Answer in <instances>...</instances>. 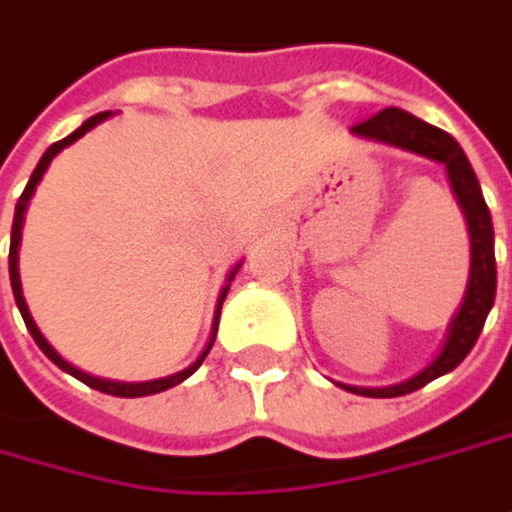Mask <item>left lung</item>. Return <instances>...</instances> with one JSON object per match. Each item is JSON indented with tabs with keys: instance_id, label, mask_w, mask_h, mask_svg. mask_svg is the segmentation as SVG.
<instances>
[{
	"instance_id": "1",
	"label": "left lung",
	"mask_w": 512,
	"mask_h": 512,
	"mask_svg": "<svg viewBox=\"0 0 512 512\" xmlns=\"http://www.w3.org/2000/svg\"><path fill=\"white\" fill-rule=\"evenodd\" d=\"M350 133L368 141H382L391 147H400L408 153L426 156L432 162H440L449 173L452 191L458 196V205L464 211L466 228H469V281H466V292L458 313L449 321L446 330V342L440 347L435 359L417 371L414 376H408L397 385H385V388H362V385H342L350 394L359 397H403L411 394L423 385H429L437 376L455 371L466 359V353L472 350V345L481 336V327L487 321V313L493 310L496 301V249H493V220H490V208L484 202L478 176L469 165V159L464 156L461 144L449 133L437 130L432 124L414 118L406 109L388 106L382 112L371 115L368 121H359L350 127Z\"/></svg>"
}]
</instances>
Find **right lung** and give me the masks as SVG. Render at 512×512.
I'll return each mask as SVG.
<instances>
[{
  "label": "right lung",
  "instance_id": "right-lung-1",
  "mask_svg": "<svg viewBox=\"0 0 512 512\" xmlns=\"http://www.w3.org/2000/svg\"><path fill=\"white\" fill-rule=\"evenodd\" d=\"M112 112H98V115H92L89 121H83L80 127H77L72 136L60 138V141H54L51 147H48L46 153H43V159H40V165L34 167V173H31V179H28V185H25V191L19 196V202H16V211H14V228H11V255H8V269H11V289H14V298H16V307H19V313L25 318V327H28V333L34 336V342L40 345V350L46 353L48 359L57 365V368H63L66 374H72L75 379H80L83 385H89V388H95V391H104V394H112V397H150V394H159V391H167V388H173V385H179V382H185L188 376L194 374L196 368L205 362V356H208V350L214 345V336H217V324H220V310H223V301H226V292L231 281H234V275H237V269H240V263L228 272V281L223 286V292H220V298H217V313H214V324H211V339H208V345L205 350L196 356L194 365H188L185 371H179V374H170L162 376V379H147V382H115V379H101V376H92L86 374V371H80L75 365H69L54 347L48 345L46 336L40 333V327L34 324V318L28 313V304H25V298H22V281H19V240H22V223H25V208H28V199L34 196L37 191V185H40V179H43V173L51 165V159L60 153V150H66L69 144H75L77 138L86 136L92 127H98L101 121H106Z\"/></svg>",
  "mask_w": 512,
  "mask_h": 512
}]
</instances>
